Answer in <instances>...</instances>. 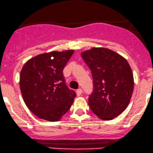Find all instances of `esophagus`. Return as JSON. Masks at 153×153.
<instances>
[{
    "label": "esophagus",
    "mask_w": 153,
    "mask_h": 153,
    "mask_svg": "<svg viewBox=\"0 0 153 153\" xmlns=\"http://www.w3.org/2000/svg\"><path fill=\"white\" fill-rule=\"evenodd\" d=\"M76 93L77 96H80L82 94V89H78V90H76Z\"/></svg>",
    "instance_id": "esophagus-1"
}]
</instances>
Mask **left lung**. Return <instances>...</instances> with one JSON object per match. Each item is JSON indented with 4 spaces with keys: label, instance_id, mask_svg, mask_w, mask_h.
<instances>
[{
    "label": "left lung",
    "instance_id": "left-lung-1",
    "mask_svg": "<svg viewBox=\"0 0 153 153\" xmlns=\"http://www.w3.org/2000/svg\"><path fill=\"white\" fill-rule=\"evenodd\" d=\"M81 56L91 71L93 91L89 106L100 119L109 120L127 108L134 90L133 72L120 55L103 47H93Z\"/></svg>",
    "mask_w": 153,
    "mask_h": 153
}]
</instances>
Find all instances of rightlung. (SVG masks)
<instances>
[{
	"label": "right lung",
	"mask_w": 153,
	"mask_h": 153,
	"mask_svg": "<svg viewBox=\"0 0 153 153\" xmlns=\"http://www.w3.org/2000/svg\"><path fill=\"white\" fill-rule=\"evenodd\" d=\"M74 50L40 54L27 60L19 76L22 98L39 118L56 122L69 110L76 97L65 83L63 70Z\"/></svg>",
	"instance_id": "right-lung-1"
}]
</instances>
